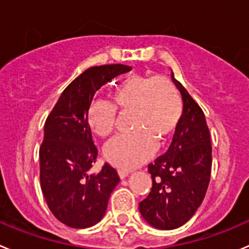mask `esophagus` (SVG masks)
Segmentation results:
<instances>
[{"instance_id": "34e87169", "label": "esophagus", "mask_w": 249, "mask_h": 249, "mask_svg": "<svg viewBox=\"0 0 249 249\" xmlns=\"http://www.w3.org/2000/svg\"><path fill=\"white\" fill-rule=\"evenodd\" d=\"M118 174H119L120 178H125L126 176H129V171L127 170H119L118 171Z\"/></svg>"}]
</instances>
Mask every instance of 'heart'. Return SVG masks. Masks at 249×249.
Here are the masks:
<instances>
[{
  "label": "heart",
  "instance_id": "b5f03b06",
  "mask_svg": "<svg viewBox=\"0 0 249 249\" xmlns=\"http://www.w3.org/2000/svg\"><path fill=\"white\" fill-rule=\"evenodd\" d=\"M112 103L96 101L88 110V123L97 136L114 131L117 109L130 113L134 134L113 140L105 149L112 165L132 169L153 156L156 146L164 147L175 134L182 115V101L175 84L165 76L130 74L110 92Z\"/></svg>",
  "mask_w": 249,
  "mask_h": 249
}]
</instances>
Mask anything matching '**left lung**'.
<instances>
[{"label": "left lung", "instance_id": "8db88e82", "mask_svg": "<svg viewBox=\"0 0 249 249\" xmlns=\"http://www.w3.org/2000/svg\"><path fill=\"white\" fill-rule=\"evenodd\" d=\"M182 97V115L168 152L148 165L152 189L140 202L142 218L156 229L173 230L194 216L211 180V134L203 110L171 74Z\"/></svg>", "mask_w": 249, "mask_h": 249}]
</instances>
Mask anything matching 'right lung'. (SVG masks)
I'll return each mask as SVG.
<instances>
[{"instance_id":"obj_1","label":"right lung","mask_w":249,"mask_h":249,"mask_svg":"<svg viewBox=\"0 0 249 249\" xmlns=\"http://www.w3.org/2000/svg\"><path fill=\"white\" fill-rule=\"evenodd\" d=\"M129 71L131 67L124 64L89 68L67 86L46 119L40 147L41 190L53 215L69 228L86 229L102 220L120 181L107 163L97 174H89L98 151L88 110L105 84Z\"/></svg>"}]
</instances>
